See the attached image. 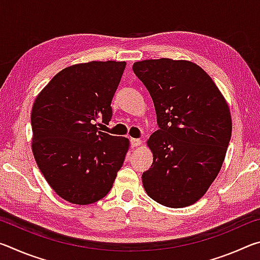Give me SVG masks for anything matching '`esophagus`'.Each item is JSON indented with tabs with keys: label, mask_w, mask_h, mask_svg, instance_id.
Instances as JSON below:
<instances>
[{
	"label": "esophagus",
	"mask_w": 260,
	"mask_h": 260,
	"mask_svg": "<svg viewBox=\"0 0 260 260\" xmlns=\"http://www.w3.org/2000/svg\"><path fill=\"white\" fill-rule=\"evenodd\" d=\"M142 144V141L139 140V139H131V146L133 148H138L139 146Z\"/></svg>",
	"instance_id": "esophagus-1"
}]
</instances>
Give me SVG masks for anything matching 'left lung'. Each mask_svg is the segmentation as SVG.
Returning <instances> with one entry per match:
<instances>
[{"label":"left lung","mask_w":260,"mask_h":260,"mask_svg":"<svg viewBox=\"0 0 260 260\" xmlns=\"http://www.w3.org/2000/svg\"><path fill=\"white\" fill-rule=\"evenodd\" d=\"M156 109L159 129L148 140L153 156L142 174L149 197L167 208L196 203L217 178L232 135L230 107L212 79L189 60L133 64Z\"/></svg>","instance_id":"left-lung-1"}]
</instances>
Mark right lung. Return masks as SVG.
<instances>
[{
    "mask_svg": "<svg viewBox=\"0 0 260 260\" xmlns=\"http://www.w3.org/2000/svg\"><path fill=\"white\" fill-rule=\"evenodd\" d=\"M126 61H89L61 70L34 101L32 151L43 177L70 203H95L112 188L129 140L99 131L109 124L111 101Z\"/></svg>",
    "mask_w": 260,
    "mask_h": 260,
    "instance_id": "1",
    "label": "right lung"
}]
</instances>
